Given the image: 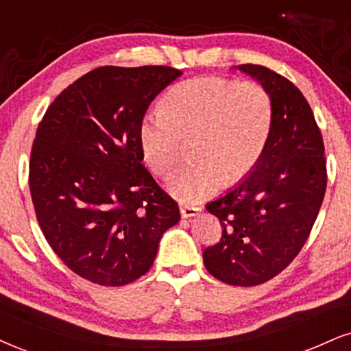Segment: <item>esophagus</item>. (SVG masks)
Returning <instances> with one entry per match:
<instances>
[{
    "mask_svg": "<svg viewBox=\"0 0 351 351\" xmlns=\"http://www.w3.org/2000/svg\"><path fill=\"white\" fill-rule=\"evenodd\" d=\"M200 208H197V206H189V205H180V215H182V218H190V216H195L200 213Z\"/></svg>",
    "mask_w": 351,
    "mask_h": 351,
    "instance_id": "1",
    "label": "esophagus"
}]
</instances>
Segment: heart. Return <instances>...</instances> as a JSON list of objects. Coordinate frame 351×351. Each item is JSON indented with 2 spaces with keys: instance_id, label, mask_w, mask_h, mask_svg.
<instances>
[{
  "instance_id": "1",
  "label": "heart",
  "mask_w": 351,
  "mask_h": 351,
  "mask_svg": "<svg viewBox=\"0 0 351 351\" xmlns=\"http://www.w3.org/2000/svg\"><path fill=\"white\" fill-rule=\"evenodd\" d=\"M274 127V101L261 83L221 76H202L176 84L164 109H149L138 127L145 162L166 176L190 140L192 162L169 177L177 200L195 203L221 184L234 185L261 161Z\"/></svg>"
}]
</instances>
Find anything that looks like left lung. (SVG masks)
<instances>
[{"label": "left lung", "mask_w": 351, "mask_h": 351, "mask_svg": "<svg viewBox=\"0 0 351 351\" xmlns=\"http://www.w3.org/2000/svg\"><path fill=\"white\" fill-rule=\"evenodd\" d=\"M239 70L270 93L274 127L254 171L206 205L223 234L203 250V263L219 281L255 287L301 252L326 195L327 166L321 130L301 90L262 64H239Z\"/></svg>", "instance_id": "obj_1"}]
</instances>
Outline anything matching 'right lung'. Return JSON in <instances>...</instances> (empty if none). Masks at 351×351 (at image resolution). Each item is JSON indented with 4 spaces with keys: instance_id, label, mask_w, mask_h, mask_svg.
Listing matches in <instances>:
<instances>
[{
    "instance_id": "1",
    "label": "right lung",
    "mask_w": 351,
    "mask_h": 351,
    "mask_svg": "<svg viewBox=\"0 0 351 351\" xmlns=\"http://www.w3.org/2000/svg\"><path fill=\"white\" fill-rule=\"evenodd\" d=\"M182 71L101 66L50 104L30 151L29 189L38 226L70 270L123 287L153 265L179 205L143 166L138 138L153 99Z\"/></svg>"
}]
</instances>
